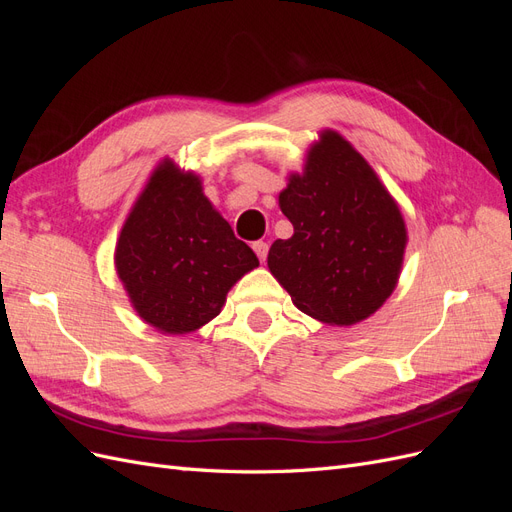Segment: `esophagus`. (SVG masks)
Returning <instances> with one entry per match:
<instances>
[{"mask_svg":"<svg viewBox=\"0 0 512 512\" xmlns=\"http://www.w3.org/2000/svg\"><path fill=\"white\" fill-rule=\"evenodd\" d=\"M252 247H254V252H256V256H258V260L265 262V260H267V254H269V245H267L265 241H256Z\"/></svg>","mask_w":512,"mask_h":512,"instance_id":"1","label":"esophagus"}]
</instances>
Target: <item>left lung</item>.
Listing matches in <instances>:
<instances>
[{
    "label": "left lung",
    "mask_w": 512,
    "mask_h": 512,
    "mask_svg": "<svg viewBox=\"0 0 512 512\" xmlns=\"http://www.w3.org/2000/svg\"><path fill=\"white\" fill-rule=\"evenodd\" d=\"M280 209L292 237L273 241L267 265L303 314L331 327L376 314L391 297L408 245L397 200L350 141L322 130L290 173Z\"/></svg>",
    "instance_id": "8db88e82"
}]
</instances>
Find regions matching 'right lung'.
Masks as SVG:
<instances>
[{"instance_id":"add662e5","label":"right lung","mask_w":512,"mask_h":512,"mask_svg":"<svg viewBox=\"0 0 512 512\" xmlns=\"http://www.w3.org/2000/svg\"><path fill=\"white\" fill-rule=\"evenodd\" d=\"M258 267L203 192V179L164 158L138 194L115 245L130 305L164 335H188L222 312L228 290Z\"/></svg>"}]
</instances>
